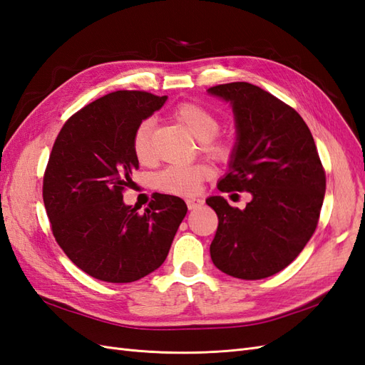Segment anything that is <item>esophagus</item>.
<instances>
[{"instance_id":"esophagus-1","label":"esophagus","mask_w":365,"mask_h":365,"mask_svg":"<svg viewBox=\"0 0 365 365\" xmlns=\"http://www.w3.org/2000/svg\"><path fill=\"white\" fill-rule=\"evenodd\" d=\"M185 204H187V207L190 210H195V209H198V207L202 206V200H200V198H187V200H185Z\"/></svg>"}]
</instances>
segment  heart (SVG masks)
<instances>
[{"label": "heart", "mask_w": 365, "mask_h": 365, "mask_svg": "<svg viewBox=\"0 0 365 365\" xmlns=\"http://www.w3.org/2000/svg\"><path fill=\"white\" fill-rule=\"evenodd\" d=\"M172 118L189 130L200 140L201 150L217 161H226L232 153L230 142L218 138L220 118L206 106L197 102H181L172 110ZM152 130L153 122L142 120L133 133V153L138 161L147 164L152 161ZM210 176V168L204 164L170 165L155 176V185L165 193L193 195L201 187L202 181Z\"/></svg>", "instance_id": "obj_1"}]
</instances>
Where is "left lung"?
I'll return each mask as SVG.
<instances>
[{"mask_svg":"<svg viewBox=\"0 0 365 365\" xmlns=\"http://www.w3.org/2000/svg\"><path fill=\"white\" fill-rule=\"evenodd\" d=\"M230 102L237 142L220 192H250L243 210L206 200L218 215L210 257L220 271L259 280L285 269L313 237L325 195V170L300 114L262 88L232 82L207 90Z\"/></svg>","mask_w":365,"mask_h":365,"instance_id":"left-lung-1","label":"left lung"}]
</instances>
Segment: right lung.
Here are the masks:
<instances>
[{"label": "right lung", "mask_w": 365, "mask_h": 365, "mask_svg": "<svg viewBox=\"0 0 365 365\" xmlns=\"http://www.w3.org/2000/svg\"><path fill=\"white\" fill-rule=\"evenodd\" d=\"M167 96L114 91L65 122L43 178V201L58 246L94 279L130 283L167 259L185 202L155 193L144 213L123 202L139 168L133 133Z\"/></svg>", "instance_id": "right-lung-1"}]
</instances>
